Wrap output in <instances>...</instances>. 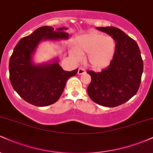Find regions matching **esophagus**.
Segmentation results:
<instances>
[{
	"mask_svg": "<svg viewBox=\"0 0 153 153\" xmlns=\"http://www.w3.org/2000/svg\"><path fill=\"white\" fill-rule=\"evenodd\" d=\"M85 73V70L83 68H79L78 71V75H82Z\"/></svg>",
	"mask_w": 153,
	"mask_h": 153,
	"instance_id": "1",
	"label": "esophagus"
}]
</instances>
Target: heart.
<instances>
[{"label":"heart","instance_id":"obj_1","mask_svg":"<svg viewBox=\"0 0 153 153\" xmlns=\"http://www.w3.org/2000/svg\"><path fill=\"white\" fill-rule=\"evenodd\" d=\"M74 47L73 55L75 59H80L81 54L88 53V65L94 69L101 70L109 65L113 60L117 45L111 36L93 31L79 36Z\"/></svg>","mask_w":153,"mask_h":153}]
</instances>
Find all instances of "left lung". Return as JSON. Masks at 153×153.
I'll return each instance as SVG.
<instances>
[{"label": "left lung", "mask_w": 153, "mask_h": 153, "mask_svg": "<svg viewBox=\"0 0 153 153\" xmlns=\"http://www.w3.org/2000/svg\"><path fill=\"white\" fill-rule=\"evenodd\" d=\"M115 40L117 49L113 60L99 73L87 71L91 82L87 88L89 97L98 104L115 107L134 96L140 88L143 61L140 48L133 39L114 26L96 27Z\"/></svg>", "instance_id": "left-lung-1"}]
</instances>
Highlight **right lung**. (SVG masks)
I'll list each match as a JSON object with an SVG mask.
<instances>
[{
    "label": "right lung",
    "instance_id": "obj_1",
    "mask_svg": "<svg viewBox=\"0 0 153 153\" xmlns=\"http://www.w3.org/2000/svg\"><path fill=\"white\" fill-rule=\"evenodd\" d=\"M68 28L44 26L22 38L13 50L9 61L10 81L12 87L26 102L36 106L55 103L64 91L67 80L78 73V69L65 71L59 65V59L36 64L34 53L44 41L66 40Z\"/></svg>",
    "mask_w": 153,
    "mask_h": 153
}]
</instances>
